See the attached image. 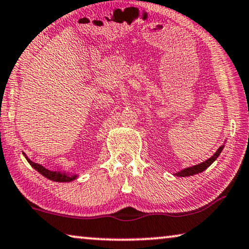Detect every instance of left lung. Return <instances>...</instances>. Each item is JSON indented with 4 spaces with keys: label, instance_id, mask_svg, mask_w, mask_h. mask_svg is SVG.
I'll use <instances>...</instances> for the list:
<instances>
[{
    "label": "left lung",
    "instance_id": "left-lung-1",
    "mask_svg": "<svg viewBox=\"0 0 249 249\" xmlns=\"http://www.w3.org/2000/svg\"><path fill=\"white\" fill-rule=\"evenodd\" d=\"M223 149V145L220 146V148L216 150V152L213 155L211 158H209L208 160L203 161L202 163L199 164H196V166H193V167H190V168H186V169L181 170L180 173H177L176 176H179V177H186V176H193V175L195 174H198V173H202L203 170H205L206 168H208L210 164H211L213 161H214L216 158H218L220 153H221Z\"/></svg>",
    "mask_w": 249,
    "mask_h": 249
}]
</instances>
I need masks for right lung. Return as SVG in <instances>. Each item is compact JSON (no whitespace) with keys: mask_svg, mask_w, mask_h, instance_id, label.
<instances>
[{"mask_svg":"<svg viewBox=\"0 0 249 249\" xmlns=\"http://www.w3.org/2000/svg\"><path fill=\"white\" fill-rule=\"evenodd\" d=\"M28 162H29L31 166H33L35 169H36L38 173L43 175V176H45L46 178H48V179L51 180H54V181H71L73 179H75L76 176L75 175H65V174H59L57 173V171H51L46 169V168L40 166L39 163H36V162H33V161L29 160L27 158Z\"/></svg>","mask_w":249,"mask_h":249,"instance_id":"obj_1","label":"right lung"}]
</instances>
